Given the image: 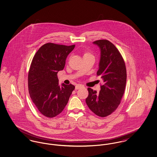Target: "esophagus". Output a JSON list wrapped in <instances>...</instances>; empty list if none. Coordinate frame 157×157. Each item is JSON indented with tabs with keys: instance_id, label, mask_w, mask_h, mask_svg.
<instances>
[{
	"instance_id": "1",
	"label": "esophagus",
	"mask_w": 157,
	"mask_h": 157,
	"mask_svg": "<svg viewBox=\"0 0 157 157\" xmlns=\"http://www.w3.org/2000/svg\"><path fill=\"white\" fill-rule=\"evenodd\" d=\"M83 87H84V86H83V85L78 84V85H76V86H75V90H79V89H80V88H83Z\"/></svg>"
}]
</instances>
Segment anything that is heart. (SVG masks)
Returning a JSON list of instances; mask_svg holds the SVG:
<instances>
[{"label":"heart","mask_w":157,"mask_h":157,"mask_svg":"<svg viewBox=\"0 0 157 157\" xmlns=\"http://www.w3.org/2000/svg\"><path fill=\"white\" fill-rule=\"evenodd\" d=\"M86 54H88V53H86Z\"/></svg>","instance_id":"1"}]
</instances>
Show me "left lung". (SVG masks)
I'll list each match as a JSON object with an SVG mask.
<instances>
[{
	"mask_svg": "<svg viewBox=\"0 0 157 157\" xmlns=\"http://www.w3.org/2000/svg\"><path fill=\"white\" fill-rule=\"evenodd\" d=\"M100 49L101 56L97 75H101L104 84L99 92L88 88L86 103L98 116L105 117L115 111L124 94L127 71L124 60L115 46L107 40L93 42Z\"/></svg>",
	"mask_w": 157,
	"mask_h": 157,
	"instance_id": "1",
	"label": "left lung"
}]
</instances>
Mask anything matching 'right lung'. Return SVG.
Wrapping results in <instances>:
<instances>
[{"label": "right lung", "mask_w": 157, "mask_h": 157, "mask_svg": "<svg viewBox=\"0 0 157 157\" xmlns=\"http://www.w3.org/2000/svg\"><path fill=\"white\" fill-rule=\"evenodd\" d=\"M75 46L48 43L39 49L32 59L28 74L29 93L39 111L46 117L61 113L75 89L72 84L60 86L57 76Z\"/></svg>", "instance_id": "obj_1"}]
</instances>
